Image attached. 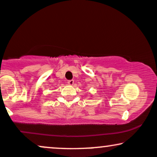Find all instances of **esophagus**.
Segmentation results:
<instances>
[{"label":"esophagus","instance_id":"1","mask_svg":"<svg viewBox=\"0 0 157 157\" xmlns=\"http://www.w3.org/2000/svg\"><path fill=\"white\" fill-rule=\"evenodd\" d=\"M68 84L69 85V86H72V85L74 84V80H68Z\"/></svg>","mask_w":157,"mask_h":157}]
</instances>
